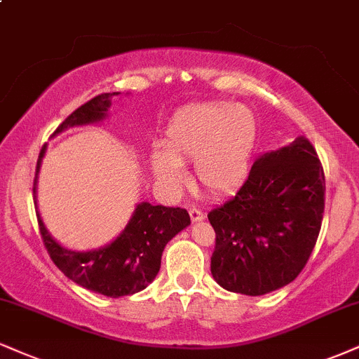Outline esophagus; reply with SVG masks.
Segmentation results:
<instances>
[{
    "label": "esophagus",
    "mask_w": 359,
    "mask_h": 359,
    "mask_svg": "<svg viewBox=\"0 0 359 359\" xmlns=\"http://www.w3.org/2000/svg\"><path fill=\"white\" fill-rule=\"evenodd\" d=\"M189 215H191V219H192V222H201V221H204V212H202V210H198V209H196V207H192L191 210H189Z\"/></svg>",
    "instance_id": "obj_1"
}]
</instances>
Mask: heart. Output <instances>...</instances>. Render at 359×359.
<instances>
[{"label": "heart", "instance_id": "obj_1", "mask_svg": "<svg viewBox=\"0 0 359 359\" xmlns=\"http://www.w3.org/2000/svg\"><path fill=\"white\" fill-rule=\"evenodd\" d=\"M257 144V118L244 105L202 103L172 116L161 147L150 154V170L163 187L175 191L185 180L184 163L212 196L236 191L249 174Z\"/></svg>", "mask_w": 359, "mask_h": 359}]
</instances>
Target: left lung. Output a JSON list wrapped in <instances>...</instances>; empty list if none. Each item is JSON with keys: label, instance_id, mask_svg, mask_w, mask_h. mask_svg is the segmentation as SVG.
I'll use <instances>...</instances> for the list:
<instances>
[{"label": "left lung", "instance_id": "8db88e82", "mask_svg": "<svg viewBox=\"0 0 359 359\" xmlns=\"http://www.w3.org/2000/svg\"><path fill=\"white\" fill-rule=\"evenodd\" d=\"M325 191V172L308 138L259 155L236 196L207 215L215 231V283L245 296L292 283L321 231Z\"/></svg>", "mask_w": 359, "mask_h": 359}]
</instances>
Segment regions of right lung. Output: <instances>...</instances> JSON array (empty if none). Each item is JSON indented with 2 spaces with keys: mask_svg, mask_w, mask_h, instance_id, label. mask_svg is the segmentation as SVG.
<instances>
[{
  "mask_svg": "<svg viewBox=\"0 0 359 359\" xmlns=\"http://www.w3.org/2000/svg\"><path fill=\"white\" fill-rule=\"evenodd\" d=\"M118 95L120 92L103 93L86 102L56 128L53 137L68 128L100 123L107 120L111 100ZM45 154L46 145L43 147L38 157L33 184L36 209L38 174ZM36 215L43 243L56 267L79 286L109 297L128 296L144 291L161 271L162 252L168 241L191 226V217L185 209L140 202L135 205L130 221L114 241L98 249L73 250L65 248L50 234L40 210H36Z\"/></svg>",
  "mask_w": 359,
  "mask_h": 359,
  "instance_id": "obj_1",
  "label": "right lung"
}]
</instances>
